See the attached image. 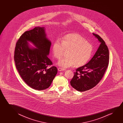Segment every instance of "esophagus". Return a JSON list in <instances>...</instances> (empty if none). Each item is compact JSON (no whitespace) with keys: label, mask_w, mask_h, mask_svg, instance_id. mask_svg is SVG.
Returning a JSON list of instances; mask_svg holds the SVG:
<instances>
[{"label":"esophagus","mask_w":123,"mask_h":123,"mask_svg":"<svg viewBox=\"0 0 123 123\" xmlns=\"http://www.w3.org/2000/svg\"><path fill=\"white\" fill-rule=\"evenodd\" d=\"M58 71H64V70H65V69L63 68H58Z\"/></svg>","instance_id":"esophagus-1"}]
</instances>
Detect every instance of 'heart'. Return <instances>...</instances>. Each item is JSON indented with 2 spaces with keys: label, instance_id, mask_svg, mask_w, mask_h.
I'll list each match as a JSON object with an SVG mask.
<instances>
[{
  "label": "heart",
  "instance_id": "b5f03b06",
  "mask_svg": "<svg viewBox=\"0 0 123 123\" xmlns=\"http://www.w3.org/2000/svg\"><path fill=\"white\" fill-rule=\"evenodd\" d=\"M93 49L92 44L77 33L66 34L61 41L56 39L52 47L53 55L57 59L62 57L65 50L70 49L68 54V57L63 58L58 62V65L63 68L73 67L76 65L77 67L84 65L91 58Z\"/></svg>",
  "mask_w": 123,
  "mask_h": 123
}]
</instances>
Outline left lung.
Returning a JSON list of instances; mask_svg holds the SVG:
<instances>
[{
	"label": "left lung",
	"mask_w": 123,
	"mask_h": 123,
	"mask_svg": "<svg viewBox=\"0 0 123 123\" xmlns=\"http://www.w3.org/2000/svg\"><path fill=\"white\" fill-rule=\"evenodd\" d=\"M93 34L100 44L95 54L87 64L76 69L70 81L71 86L79 92H84L94 87L102 79L108 68L109 54L107 46L97 34Z\"/></svg>",
	"instance_id": "obj_1"
}]
</instances>
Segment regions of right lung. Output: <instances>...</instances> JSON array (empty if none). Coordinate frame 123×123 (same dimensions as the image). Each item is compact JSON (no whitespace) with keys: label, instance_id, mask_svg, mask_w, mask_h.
Returning a JSON list of instances; mask_svg holds the SVG:
<instances>
[{"label":"right lung","instance_id":"add662e5","mask_svg":"<svg viewBox=\"0 0 123 123\" xmlns=\"http://www.w3.org/2000/svg\"><path fill=\"white\" fill-rule=\"evenodd\" d=\"M32 42L36 49L29 47ZM51 43L46 37L44 27H37L24 32L17 41L14 61L17 70L25 83L34 89L42 90L50 86L57 74L47 57Z\"/></svg>","mask_w":123,"mask_h":123}]
</instances>
